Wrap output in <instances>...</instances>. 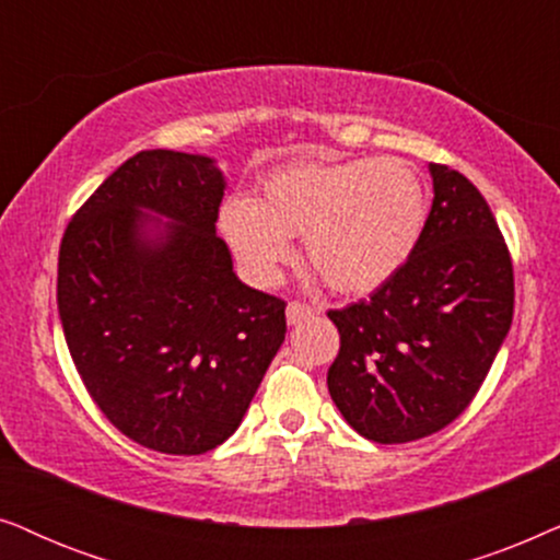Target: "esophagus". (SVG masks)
Returning a JSON list of instances; mask_svg holds the SVG:
<instances>
[{
    "mask_svg": "<svg viewBox=\"0 0 560 560\" xmlns=\"http://www.w3.org/2000/svg\"><path fill=\"white\" fill-rule=\"evenodd\" d=\"M312 315H315V310L307 307V304H302V302H289L287 304V323L289 325L302 323V319H307Z\"/></svg>",
    "mask_w": 560,
    "mask_h": 560,
    "instance_id": "obj_1",
    "label": "esophagus"
}]
</instances>
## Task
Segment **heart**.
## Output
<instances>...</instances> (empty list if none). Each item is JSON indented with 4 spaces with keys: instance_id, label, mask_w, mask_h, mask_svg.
Wrapping results in <instances>:
<instances>
[{
    "instance_id": "b5f03b06",
    "label": "heart",
    "mask_w": 560,
    "mask_h": 560,
    "mask_svg": "<svg viewBox=\"0 0 560 560\" xmlns=\"http://www.w3.org/2000/svg\"><path fill=\"white\" fill-rule=\"evenodd\" d=\"M428 214V186L405 161H294L260 178L253 202H225L220 230L253 284H276L294 258L292 237L304 235L327 287L363 296L409 264Z\"/></svg>"
}]
</instances>
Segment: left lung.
<instances>
[{
    "mask_svg": "<svg viewBox=\"0 0 560 560\" xmlns=\"http://www.w3.org/2000/svg\"><path fill=\"white\" fill-rule=\"evenodd\" d=\"M432 207L409 264L366 302L327 312L340 353L335 407L358 435L409 443L451 424L479 392L510 332L514 276L487 199L430 163Z\"/></svg>",
    "mask_w": 560,
    "mask_h": 560,
    "instance_id": "8db88e82",
    "label": "left lung"
}]
</instances>
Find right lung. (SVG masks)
I'll list each match as a JSON object with an SVG mask.
<instances>
[{
  "label": "right lung",
  "instance_id": "add662e5",
  "mask_svg": "<svg viewBox=\"0 0 560 560\" xmlns=\"http://www.w3.org/2000/svg\"><path fill=\"white\" fill-rule=\"evenodd\" d=\"M228 182L199 153L132 155L73 214L58 315L96 407L145 448L199 456L241 428L287 335L218 237Z\"/></svg>",
  "mask_w": 560,
  "mask_h": 560
}]
</instances>
